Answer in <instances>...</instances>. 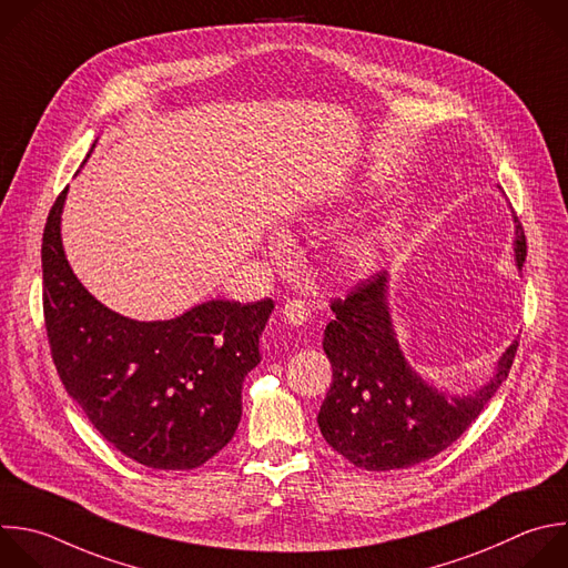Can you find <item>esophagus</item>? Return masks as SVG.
Listing matches in <instances>:
<instances>
[{
	"label": "esophagus",
	"mask_w": 568,
	"mask_h": 568,
	"mask_svg": "<svg viewBox=\"0 0 568 568\" xmlns=\"http://www.w3.org/2000/svg\"><path fill=\"white\" fill-rule=\"evenodd\" d=\"M281 314H283L285 323L292 325V327H301V325H305L307 318H310V310H307V305L301 303V301H290V303H285L283 310H281Z\"/></svg>",
	"instance_id": "1"
}]
</instances>
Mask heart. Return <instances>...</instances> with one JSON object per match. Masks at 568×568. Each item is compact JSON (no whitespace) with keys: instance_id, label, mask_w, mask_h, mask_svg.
Returning a JSON list of instances; mask_svg holds the SVG:
<instances>
[{"instance_id":"b5f03b06","label":"heart","mask_w":568,"mask_h":568,"mask_svg":"<svg viewBox=\"0 0 568 568\" xmlns=\"http://www.w3.org/2000/svg\"><path fill=\"white\" fill-rule=\"evenodd\" d=\"M388 247L390 232L384 225H361L336 243V258L352 274H369L386 261Z\"/></svg>"}]
</instances>
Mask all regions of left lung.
<instances>
[{
	"mask_svg": "<svg viewBox=\"0 0 568 568\" xmlns=\"http://www.w3.org/2000/svg\"><path fill=\"white\" fill-rule=\"evenodd\" d=\"M515 265L526 258V236L515 219ZM390 274L379 272L329 307L323 334L332 386L316 417L325 442L363 470L422 464L479 417L510 372L517 341L499 356L490 379L466 395H448L422 379L406 361L388 305Z\"/></svg>",
	"mask_w": 568,
	"mask_h": 568,
	"instance_id": "8db88e82",
	"label": "left lung"
}]
</instances>
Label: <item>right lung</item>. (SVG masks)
Returning a JSON list of instances; mask_svg holds the SVG:
<instances>
[{"mask_svg":"<svg viewBox=\"0 0 568 568\" xmlns=\"http://www.w3.org/2000/svg\"><path fill=\"white\" fill-rule=\"evenodd\" d=\"M67 192L42 239L44 321L60 379L95 430L155 470H192L234 437L243 382L261 363L272 298L207 301L169 321H133L102 305L62 247Z\"/></svg>","mask_w":568,"mask_h":568,"instance_id":"right-lung-1","label":"right lung"}]
</instances>
